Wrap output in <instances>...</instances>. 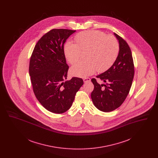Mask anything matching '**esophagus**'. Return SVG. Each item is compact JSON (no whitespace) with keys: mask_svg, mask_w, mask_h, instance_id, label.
Wrapping results in <instances>:
<instances>
[{"mask_svg":"<svg viewBox=\"0 0 158 158\" xmlns=\"http://www.w3.org/2000/svg\"><path fill=\"white\" fill-rule=\"evenodd\" d=\"M90 81V78L89 77H85L83 78V82H89Z\"/></svg>","mask_w":158,"mask_h":158,"instance_id":"obj_1","label":"esophagus"}]
</instances>
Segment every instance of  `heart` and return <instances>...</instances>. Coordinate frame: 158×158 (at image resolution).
Returning <instances> with one entry per match:
<instances>
[{"instance_id": "b5f03b06", "label": "heart", "mask_w": 158, "mask_h": 158, "mask_svg": "<svg viewBox=\"0 0 158 158\" xmlns=\"http://www.w3.org/2000/svg\"><path fill=\"white\" fill-rule=\"evenodd\" d=\"M76 44L67 42L64 51L68 61L74 64L85 53V61L80 62L70 69L73 76L84 77L91 75L97 70L103 72L108 69L116 60L119 44L112 35H106L99 31H83L75 37Z\"/></svg>"}]
</instances>
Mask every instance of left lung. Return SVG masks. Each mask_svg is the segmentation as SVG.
Wrapping results in <instances>:
<instances>
[{
  "label": "left lung",
  "mask_w": 158,
  "mask_h": 158,
  "mask_svg": "<svg viewBox=\"0 0 158 158\" xmlns=\"http://www.w3.org/2000/svg\"><path fill=\"white\" fill-rule=\"evenodd\" d=\"M119 42V53L113 66L97 76L105 84H99L92 78L94 89L91 98L94 105L103 112H110L124 102L131 88L135 75V66L129 45L123 38L114 33Z\"/></svg>",
  "instance_id": "left-lung-1"
}]
</instances>
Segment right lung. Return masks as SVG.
Instances as JSON below:
<instances>
[{
  "mask_svg": "<svg viewBox=\"0 0 158 158\" xmlns=\"http://www.w3.org/2000/svg\"><path fill=\"white\" fill-rule=\"evenodd\" d=\"M75 30L53 29L41 38L31 56L29 73L34 93L46 110L56 114L71 107L82 79H67L68 66L64 52L66 40Z\"/></svg>",
  "mask_w": 158,
  "mask_h": 158,
  "instance_id": "1",
  "label": "right lung"
}]
</instances>
